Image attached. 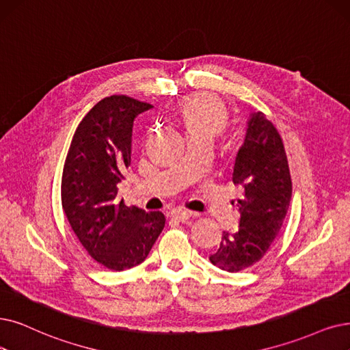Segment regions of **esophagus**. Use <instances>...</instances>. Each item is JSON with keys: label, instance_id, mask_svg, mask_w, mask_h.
Instances as JSON below:
<instances>
[{"label": "esophagus", "instance_id": "obj_1", "mask_svg": "<svg viewBox=\"0 0 350 350\" xmlns=\"http://www.w3.org/2000/svg\"><path fill=\"white\" fill-rule=\"evenodd\" d=\"M193 215L195 214L192 211H189V209H176V211L172 213V218L179 221V222H185V221H188Z\"/></svg>", "mask_w": 350, "mask_h": 350}]
</instances>
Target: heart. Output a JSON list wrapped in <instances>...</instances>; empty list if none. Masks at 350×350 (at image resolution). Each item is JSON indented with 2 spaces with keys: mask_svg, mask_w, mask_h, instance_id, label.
Listing matches in <instances>:
<instances>
[{
  "mask_svg": "<svg viewBox=\"0 0 350 350\" xmlns=\"http://www.w3.org/2000/svg\"><path fill=\"white\" fill-rule=\"evenodd\" d=\"M187 133H206L215 136L226 128L228 116L221 102L211 96H191L179 105Z\"/></svg>",
  "mask_w": 350,
  "mask_h": 350,
  "instance_id": "heart-1",
  "label": "heart"
}]
</instances>
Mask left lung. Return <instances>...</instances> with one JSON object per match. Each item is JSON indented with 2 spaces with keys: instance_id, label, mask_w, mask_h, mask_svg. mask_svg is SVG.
Segmentation results:
<instances>
[{
  "instance_id": "obj_1",
  "label": "left lung",
  "mask_w": 350,
  "mask_h": 350,
  "mask_svg": "<svg viewBox=\"0 0 350 350\" xmlns=\"http://www.w3.org/2000/svg\"><path fill=\"white\" fill-rule=\"evenodd\" d=\"M234 184L244 187L239 200L240 227L224 231L209 261L239 273L260 261L280 232L291 200V178L284 145L274 124L261 111L250 115L243 146L235 157Z\"/></svg>"
}]
</instances>
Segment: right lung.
Listing matches in <instances>:
<instances>
[{
	"label": "right lung",
	"instance_id": "add662e5",
	"mask_svg": "<svg viewBox=\"0 0 350 350\" xmlns=\"http://www.w3.org/2000/svg\"><path fill=\"white\" fill-rule=\"evenodd\" d=\"M152 107L115 94L96 103L70 144L62 176V205L89 256L122 271L141 264L165 227L161 211L146 213L118 198L131 165L135 118Z\"/></svg>",
	"mask_w": 350,
	"mask_h": 350
}]
</instances>
